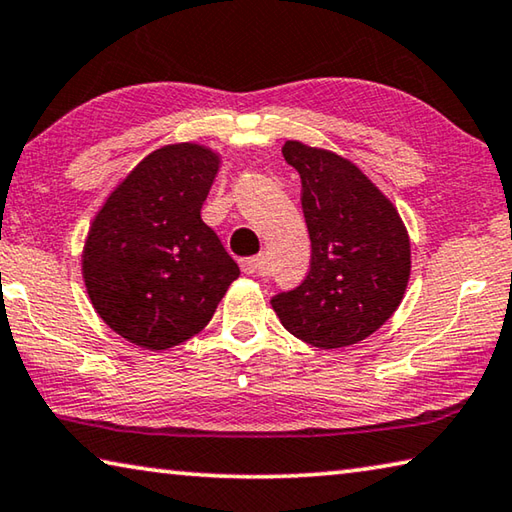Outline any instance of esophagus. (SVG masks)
I'll return each mask as SVG.
<instances>
[{"mask_svg":"<svg viewBox=\"0 0 512 512\" xmlns=\"http://www.w3.org/2000/svg\"><path fill=\"white\" fill-rule=\"evenodd\" d=\"M239 266L246 275H259V273H262V268H264V257L262 255L244 257V259H239Z\"/></svg>","mask_w":512,"mask_h":512,"instance_id":"34e87169","label":"esophagus"}]
</instances>
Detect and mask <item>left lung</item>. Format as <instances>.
Wrapping results in <instances>:
<instances>
[{"label":"left lung","mask_w":512,"mask_h":512,"mask_svg":"<svg viewBox=\"0 0 512 512\" xmlns=\"http://www.w3.org/2000/svg\"><path fill=\"white\" fill-rule=\"evenodd\" d=\"M282 155L302 180L311 266L271 298L277 318L316 348L359 343L393 316L411 275V244L393 203L341 155L289 140Z\"/></svg>","instance_id":"8db88e82"}]
</instances>
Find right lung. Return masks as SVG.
Wrapping results in <instances>:
<instances>
[{"label": "right lung", "mask_w": 512, "mask_h": 512, "mask_svg": "<svg viewBox=\"0 0 512 512\" xmlns=\"http://www.w3.org/2000/svg\"><path fill=\"white\" fill-rule=\"evenodd\" d=\"M219 155L198 144L153 151L108 196L85 239L83 280L97 314L146 350H167L210 323L239 266L201 207Z\"/></svg>", "instance_id": "1"}]
</instances>
